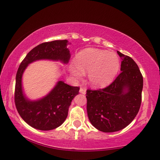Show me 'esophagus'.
Listing matches in <instances>:
<instances>
[{
  "label": "esophagus",
  "mask_w": 160,
  "mask_h": 160,
  "mask_svg": "<svg viewBox=\"0 0 160 160\" xmlns=\"http://www.w3.org/2000/svg\"><path fill=\"white\" fill-rule=\"evenodd\" d=\"M79 92H81V93H82V94H86V89H84V88L81 87V88H80Z\"/></svg>",
  "instance_id": "obj_1"
}]
</instances>
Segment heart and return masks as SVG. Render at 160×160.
<instances>
[{"label":"heart","instance_id":"obj_1","mask_svg":"<svg viewBox=\"0 0 160 160\" xmlns=\"http://www.w3.org/2000/svg\"><path fill=\"white\" fill-rule=\"evenodd\" d=\"M76 64L71 67V73L81 78L88 72L89 84L94 87H104L114 80L120 62L118 55L107 50L87 48L76 55Z\"/></svg>","mask_w":160,"mask_h":160}]
</instances>
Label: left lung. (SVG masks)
Listing matches in <instances>:
<instances>
[{"label":"left lung","mask_w":160,"mask_h":160,"mask_svg":"<svg viewBox=\"0 0 160 160\" xmlns=\"http://www.w3.org/2000/svg\"><path fill=\"white\" fill-rule=\"evenodd\" d=\"M121 58L120 74L103 89L87 90L89 119L99 131L110 133L128 126L142 103L143 76L136 62L117 51Z\"/></svg>","instance_id":"1"}]
</instances>
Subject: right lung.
Segmentation results:
<instances>
[{
	"label": "right lung",
	"instance_id": "right-lung-1",
	"mask_svg": "<svg viewBox=\"0 0 160 160\" xmlns=\"http://www.w3.org/2000/svg\"><path fill=\"white\" fill-rule=\"evenodd\" d=\"M67 43L68 41L64 40L40 44L28 52L18 68L14 93L16 108L22 118L30 126L38 130H52L63 123L68 116L71 101L78 94L80 88L60 81L44 98L38 101H30L23 94V72L29 63L38 60L50 59L67 63L71 57L66 47Z\"/></svg>",
	"mask_w": 160,
	"mask_h": 160
}]
</instances>
